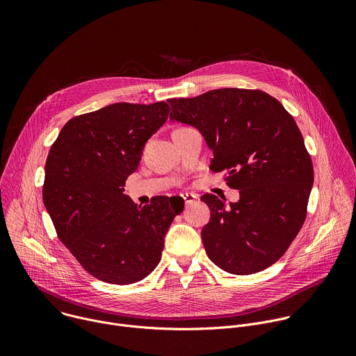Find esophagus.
<instances>
[{
	"instance_id": "1",
	"label": "esophagus",
	"mask_w": 356,
	"mask_h": 356,
	"mask_svg": "<svg viewBox=\"0 0 356 356\" xmlns=\"http://www.w3.org/2000/svg\"><path fill=\"white\" fill-rule=\"evenodd\" d=\"M181 198H183L186 206H190V204H193V202H195L197 195L191 194V193H184V194H181Z\"/></svg>"
}]
</instances>
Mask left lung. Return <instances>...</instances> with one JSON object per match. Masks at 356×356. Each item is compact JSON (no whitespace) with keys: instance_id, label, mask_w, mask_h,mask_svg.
<instances>
[{"instance_id":"obj_1","label":"left lung","mask_w":356,"mask_h":356,"mask_svg":"<svg viewBox=\"0 0 356 356\" xmlns=\"http://www.w3.org/2000/svg\"><path fill=\"white\" fill-rule=\"evenodd\" d=\"M170 120L197 128L214 159L228 172L239 200H201L210 222L201 239L209 258L232 275H252L277 262L307 214L314 172L294 118L261 90L218 88L193 98H170Z\"/></svg>"}]
</instances>
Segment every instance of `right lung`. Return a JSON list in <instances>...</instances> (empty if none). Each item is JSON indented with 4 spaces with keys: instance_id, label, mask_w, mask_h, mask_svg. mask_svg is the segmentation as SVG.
Listing matches in <instances>:
<instances>
[{
    "instance_id": "right-lung-1",
    "label": "right lung",
    "mask_w": 356,
    "mask_h": 356,
    "mask_svg": "<svg viewBox=\"0 0 356 356\" xmlns=\"http://www.w3.org/2000/svg\"><path fill=\"white\" fill-rule=\"evenodd\" d=\"M170 107L115 103L72 118L50 146L43 204L59 239L94 277L113 284L145 279L161 262L165 235L183 211L173 197L138 204L124 186Z\"/></svg>"
}]
</instances>
